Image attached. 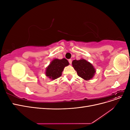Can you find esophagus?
<instances>
[{"mask_svg":"<svg viewBox=\"0 0 130 130\" xmlns=\"http://www.w3.org/2000/svg\"><path fill=\"white\" fill-rule=\"evenodd\" d=\"M68 61H69V63L71 64H72V59H69L68 60Z\"/></svg>","mask_w":130,"mask_h":130,"instance_id":"1","label":"esophagus"}]
</instances>
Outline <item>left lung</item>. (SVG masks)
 <instances>
[{"label":"left lung","instance_id":"8db88e82","mask_svg":"<svg viewBox=\"0 0 130 130\" xmlns=\"http://www.w3.org/2000/svg\"><path fill=\"white\" fill-rule=\"evenodd\" d=\"M72 64L78 75L85 80H89L92 78L95 73L93 65L84 59L75 60L72 62Z\"/></svg>","mask_w":130,"mask_h":130}]
</instances>
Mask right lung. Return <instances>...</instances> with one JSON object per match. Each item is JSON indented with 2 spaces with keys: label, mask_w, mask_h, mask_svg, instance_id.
<instances>
[{
  "label": "right lung",
  "mask_w": 130,
  "mask_h": 130,
  "mask_svg": "<svg viewBox=\"0 0 130 130\" xmlns=\"http://www.w3.org/2000/svg\"><path fill=\"white\" fill-rule=\"evenodd\" d=\"M69 62L66 58L61 60L55 59L46 69L45 75L52 80H55L62 75V72L65 67L68 66Z\"/></svg>",
  "instance_id": "obj_1"
}]
</instances>
